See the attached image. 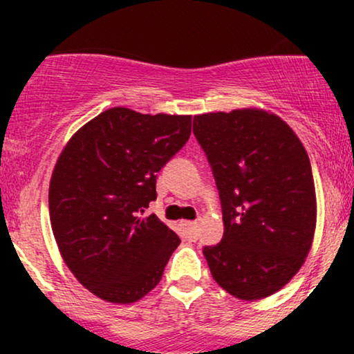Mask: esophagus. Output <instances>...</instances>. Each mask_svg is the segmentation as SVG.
Here are the masks:
<instances>
[{"label":"esophagus","instance_id":"esophagus-1","mask_svg":"<svg viewBox=\"0 0 354 354\" xmlns=\"http://www.w3.org/2000/svg\"><path fill=\"white\" fill-rule=\"evenodd\" d=\"M185 231H186V236L189 239H198V233H200V230H198V223L196 221H188L185 223Z\"/></svg>","mask_w":354,"mask_h":354}]
</instances>
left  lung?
<instances>
[{
	"mask_svg": "<svg viewBox=\"0 0 354 354\" xmlns=\"http://www.w3.org/2000/svg\"><path fill=\"white\" fill-rule=\"evenodd\" d=\"M221 201L225 233L203 248L223 290L261 299L290 281L311 248L316 194L310 158L278 116L234 109L194 116Z\"/></svg>",
	"mask_w": 354,
	"mask_h": 354,
	"instance_id": "1",
	"label": "left lung"
}]
</instances>
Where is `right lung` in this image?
I'll return each mask as SVG.
<instances>
[{
  "label": "right lung",
  "mask_w": 354,
  "mask_h": 354,
  "mask_svg": "<svg viewBox=\"0 0 354 354\" xmlns=\"http://www.w3.org/2000/svg\"><path fill=\"white\" fill-rule=\"evenodd\" d=\"M191 135V116L106 109L71 138L51 176V228L64 263L91 293L135 303L181 239L154 214L156 176Z\"/></svg>",
  "instance_id": "add662e5"
}]
</instances>
